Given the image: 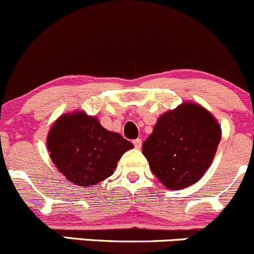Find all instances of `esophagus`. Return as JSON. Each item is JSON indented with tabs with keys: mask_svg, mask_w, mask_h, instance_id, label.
I'll use <instances>...</instances> for the list:
<instances>
[{
	"mask_svg": "<svg viewBox=\"0 0 254 254\" xmlns=\"http://www.w3.org/2000/svg\"><path fill=\"white\" fill-rule=\"evenodd\" d=\"M133 145H134L137 149H139V148L142 147V139H140V138H137V139H134V140H133Z\"/></svg>",
	"mask_w": 254,
	"mask_h": 254,
	"instance_id": "obj_1",
	"label": "esophagus"
}]
</instances>
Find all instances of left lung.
Instances as JSON below:
<instances>
[{"instance_id": "obj_1", "label": "left lung", "mask_w": 254, "mask_h": 254, "mask_svg": "<svg viewBox=\"0 0 254 254\" xmlns=\"http://www.w3.org/2000/svg\"><path fill=\"white\" fill-rule=\"evenodd\" d=\"M221 140L217 121L199 105L183 104L159 117L142 153L167 188L183 189L209 169Z\"/></svg>"}]
</instances>
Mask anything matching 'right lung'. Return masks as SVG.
Here are the masks:
<instances>
[{
    "mask_svg": "<svg viewBox=\"0 0 254 254\" xmlns=\"http://www.w3.org/2000/svg\"><path fill=\"white\" fill-rule=\"evenodd\" d=\"M47 144L55 167L80 187L112 175L122 154L133 148L121 134L105 129L84 112L60 117L49 130Z\"/></svg>",
    "mask_w": 254,
    "mask_h": 254,
    "instance_id": "right-lung-1",
    "label": "right lung"
}]
</instances>
